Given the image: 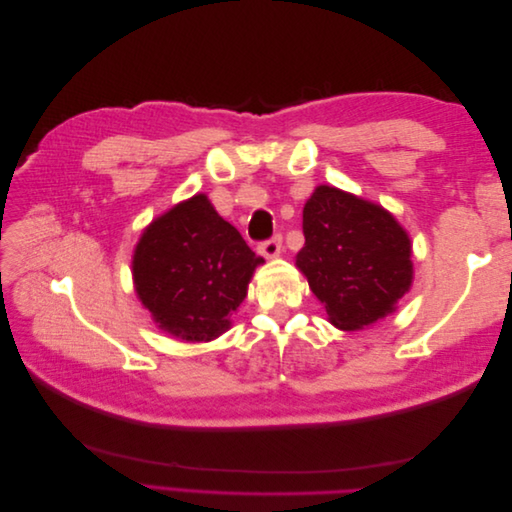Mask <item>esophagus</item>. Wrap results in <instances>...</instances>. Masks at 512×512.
Wrapping results in <instances>:
<instances>
[{"instance_id": "1", "label": "esophagus", "mask_w": 512, "mask_h": 512, "mask_svg": "<svg viewBox=\"0 0 512 512\" xmlns=\"http://www.w3.org/2000/svg\"><path fill=\"white\" fill-rule=\"evenodd\" d=\"M258 252H260L262 256H265V258L280 256V252H282V237L275 235V237H271V239H267V241H262V243L258 245Z\"/></svg>"}]
</instances>
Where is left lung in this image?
I'll list each match as a JSON object with an SVG mask.
<instances>
[{"instance_id":"8db88e82","label":"left lung","mask_w":512,"mask_h":512,"mask_svg":"<svg viewBox=\"0 0 512 512\" xmlns=\"http://www.w3.org/2000/svg\"><path fill=\"white\" fill-rule=\"evenodd\" d=\"M305 245L297 267L344 331L389 316L412 286V245L389 211L331 185L303 207Z\"/></svg>"}]
</instances>
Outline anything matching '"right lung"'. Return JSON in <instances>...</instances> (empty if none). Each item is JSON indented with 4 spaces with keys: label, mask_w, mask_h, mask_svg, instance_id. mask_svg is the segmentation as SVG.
<instances>
[{
    "label": "right lung",
    "mask_w": 512,
    "mask_h": 512,
    "mask_svg": "<svg viewBox=\"0 0 512 512\" xmlns=\"http://www.w3.org/2000/svg\"><path fill=\"white\" fill-rule=\"evenodd\" d=\"M262 262L209 198L196 194L145 228L132 275L138 299L162 331L209 342L230 329Z\"/></svg>",
    "instance_id": "add662e5"
}]
</instances>
